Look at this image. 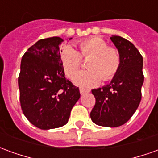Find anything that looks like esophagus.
Instances as JSON below:
<instances>
[{"label":"esophagus","mask_w":158,"mask_h":158,"mask_svg":"<svg viewBox=\"0 0 158 158\" xmlns=\"http://www.w3.org/2000/svg\"><path fill=\"white\" fill-rule=\"evenodd\" d=\"M79 91H80V94H81V95H84V94H85V93L89 92V89H85V88H79Z\"/></svg>","instance_id":"1"}]
</instances>
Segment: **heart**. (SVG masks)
<instances>
[{"label": "heart", "mask_w": 158, "mask_h": 158, "mask_svg": "<svg viewBox=\"0 0 158 158\" xmlns=\"http://www.w3.org/2000/svg\"><path fill=\"white\" fill-rule=\"evenodd\" d=\"M80 53L71 45H67L61 52L62 63L65 74L73 79L82 64L81 57L91 58L87 62L89 69L78 73L73 81L83 87L97 85L102 78L104 81L113 79L118 72L121 65V56L118 51L108 46L100 37H91L79 43Z\"/></svg>", "instance_id": "b5f03b06"}]
</instances>
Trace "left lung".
<instances>
[{
    "mask_svg": "<svg viewBox=\"0 0 158 158\" xmlns=\"http://www.w3.org/2000/svg\"><path fill=\"white\" fill-rule=\"evenodd\" d=\"M121 56L118 72L111 82L91 90L96 104L90 118L103 127H118L133 116L141 100L143 57L132 43L121 36L110 38Z\"/></svg>",
    "mask_w": 158,
    "mask_h": 158,
    "instance_id": "1",
    "label": "left lung"
}]
</instances>
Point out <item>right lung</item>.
I'll return each instance as SVG.
<instances>
[{"instance_id":"right-lung-1","label":"right lung","mask_w":158,"mask_h":158,"mask_svg":"<svg viewBox=\"0 0 158 158\" xmlns=\"http://www.w3.org/2000/svg\"><path fill=\"white\" fill-rule=\"evenodd\" d=\"M72 38H69V40ZM60 37L40 40L23 56L19 87L23 113L40 129L65 125L80 97L79 87L65 78Z\"/></svg>"}]
</instances>
